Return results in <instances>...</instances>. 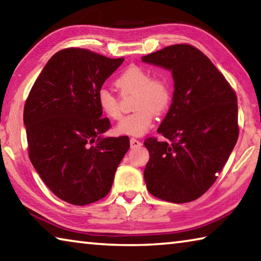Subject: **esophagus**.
I'll return each mask as SVG.
<instances>
[{"label":"esophagus","mask_w":261,"mask_h":261,"mask_svg":"<svg viewBox=\"0 0 261 261\" xmlns=\"http://www.w3.org/2000/svg\"><path fill=\"white\" fill-rule=\"evenodd\" d=\"M130 146L132 148L139 147V146H141V141H139L138 139H136V138H131L130 139Z\"/></svg>","instance_id":"1"}]
</instances>
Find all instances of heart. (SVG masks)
Returning a JSON list of instances; mask_svg holds the SVG:
<instances>
[{
    "label": "heart",
    "instance_id": "1",
    "mask_svg": "<svg viewBox=\"0 0 261 261\" xmlns=\"http://www.w3.org/2000/svg\"><path fill=\"white\" fill-rule=\"evenodd\" d=\"M114 84L122 96L134 95L132 109L135 112L118 123L117 134H146L153 125L154 114H165L173 101V84L166 73L151 76L148 70L132 65L118 74ZM98 103L107 117L112 120L122 117L120 99L105 88L98 92Z\"/></svg>",
    "mask_w": 261,
    "mask_h": 261
}]
</instances>
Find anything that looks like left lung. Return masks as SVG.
I'll return each mask as SVG.
<instances>
[{
  "mask_svg": "<svg viewBox=\"0 0 261 261\" xmlns=\"http://www.w3.org/2000/svg\"><path fill=\"white\" fill-rule=\"evenodd\" d=\"M171 70L175 90L169 112L148 137L144 177L149 193L183 204L201 197L218 178L240 134L237 96L204 53L177 43L141 57Z\"/></svg>",
  "mask_w": 261,
  "mask_h": 261,
  "instance_id": "8db88e82",
  "label": "left lung"
}]
</instances>
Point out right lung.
Listing matches in <instances>:
<instances>
[{
	"mask_svg": "<svg viewBox=\"0 0 261 261\" xmlns=\"http://www.w3.org/2000/svg\"><path fill=\"white\" fill-rule=\"evenodd\" d=\"M124 59L84 48L51 56L24 106L29 158L50 191L71 205L102 199L130 147L129 137L101 138L110 129L98 92Z\"/></svg>",
	"mask_w": 261,
	"mask_h": 261,
	"instance_id": "1",
	"label": "right lung"
}]
</instances>
